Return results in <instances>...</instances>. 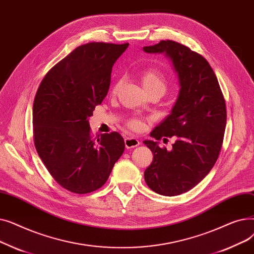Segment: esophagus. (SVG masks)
I'll use <instances>...</instances> for the list:
<instances>
[{"label":"esophagus","mask_w":254,"mask_h":254,"mask_svg":"<svg viewBox=\"0 0 254 254\" xmlns=\"http://www.w3.org/2000/svg\"><path fill=\"white\" fill-rule=\"evenodd\" d=\"M125 144H126L127 148H134V147H137V146L140 145V142L136 138L127 137V138L125 139Z\"/></svg>","instance_id":"1"}]
</instances>
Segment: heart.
Wrapping results in <instances>:
<instances>
[{"instance_id":"obj_1","label":"heart","mask_w":254,"mask_h":254,"mask_svg":"<svg viewBox=\"0 0 254 254\" xmlns=\"http://www.w3.org/2000/svg\"><path fill=\"white\" fill-rule=\"evenodd\" d=\"M141 82H142L144 89L148 93L152 92V91H161L164 93L167 88V81H166V78H165L164 74L156 68H148V69L144 70L141 73ZM120 86H122V81L119 80V81L115 82V84L113 85V87L111 89L112 95H116ZM127 126L128 128L137 131V130H141L143 128L144 124H143L142 119L137 118V117H132L127 120Z\"/></svg>"}]
</instances>
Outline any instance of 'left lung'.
Returning a JSON list of instances; mask_svg holds the SVG:
<instances>
[{
    "mask_svg": "<svg viewBox=\"0 0 254 254\" xmlns=\"http://www.w3.org/2000/svg\"><path fill=\"white\" fill-rule=\"evenodd\" d=\"M143 49L166 53L179 77L181 88L172 113L150 134L157 141L175 137L172 150L144 141L153 154L144 172L146 184L156 193L174 196L194 188L215 165L226 125L225 101L214 71L199 53L172 40Z\"/></svg>",
    "mask_w": 254,
    "mask_h": 254,
    "instance_id": "1",
    "label": "left lung"
}]
</instances>
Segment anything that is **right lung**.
Returning a JSON list of instances; mask_svg holds the SVG:
<instances>
[{
  "mask_svg": "<svg viewBox=\"0 0 254 254\" xmlns=\"http://www.w3.org/2000/svg\"><path fill=\"white\" fill-rule=\"evenodd\" d=\"M128 43H86L47 72L33 106L36 150L51 177L73 193L95 191L125 151L117 131L93 137L87 117L110 86L112 66Z\"/></svg>",
  "mask_w": 254,
  "mask_h": 254,
  "instance_id": "1",
  "label": "right lung"
}]
</instances>
